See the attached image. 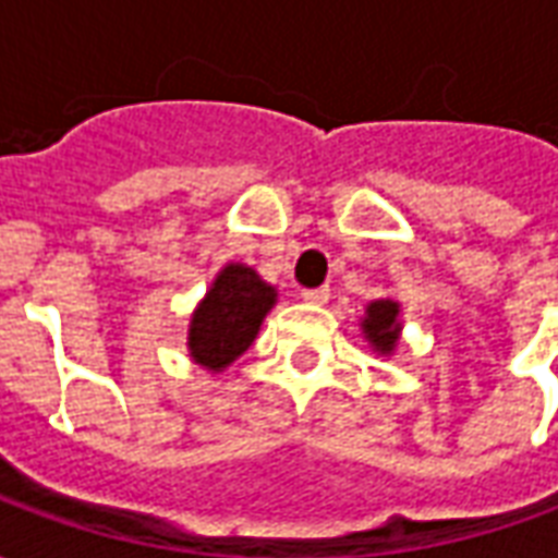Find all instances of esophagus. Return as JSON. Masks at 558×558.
I'll return each instance as SVG.
<instances>
[{"label": "esophagus", "instance_id": "obj_1", "mask_svg": "<svg viewBox=\"0 0 558 558\" xmlns=\"http://www.w3.org/2000/svg\"><path fill=\"white\" fill-rule=\"evenodd\" d=\"M328 295H331V292H328V287H316V290H304L302 292V302H307V304H326Z\"/></svg>", "mask_w": 558, "mask_h": 558}]
</instances>
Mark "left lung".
Segmentation results:
<instances>
[{
  "label": "left lung",
  "instance_id": "1",
  "mask_svg": "<svg viewBox=\"0 0 558 558\" xmlns=\"http://www.w3.org/2000/svg\"><path fill=\"white\" fill-rule=\"evenodd\" d=\"M362 326L364 340L371 343V350L376 355H395L400 343V331H403V323H400V302L395 299H376L364 307V316L359 319Z\"/></svg>",
  "mask_w": 558,
  "mask_h": 558
}]
</instances>
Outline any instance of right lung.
I'll return each mask as SVG.
<instances>
[{
  "mask_svg": "<svg viewBox=\"0 0 558 558\" xmlns=\"http://www.w3.org/2000/svg\"><path fill=\"white\" fill-rule=\"evenodd\" d=\"M278 290L244 263L220 268L187 323V355L208 374H223L251 350Z\"/></svg>",
  "mask_w": 558,
  "mask_h": 558,
  "instance_id": "right-lung-1",
  "label": "right lung"
}]
</instances>
